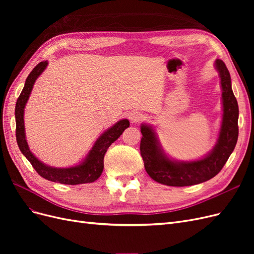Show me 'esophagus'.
Listing matches in <instances>:
<instances>
[{"instance_id": "esophagus-1", "label": "esophagus", "mask_w": 254, "mask_h": 254, "mask_svg": "<svg viewBox=\"0 0 254 254\" xmlns=\"http://www.w3.org/2000/svg\"><path fill=\"white\" fill-rule=\"evenodd\" d=\"M141 118H142V114L136 110H132L128 113V119L130 122H132V123L139 122L141 120Z\"/></svg>"}]
</instances>
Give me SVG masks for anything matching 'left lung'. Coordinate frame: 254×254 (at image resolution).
Segmentation results:
<instances>
[{"label":"left lung","instance_id":"left-lung-1","mask_svg":"<svg viewBox=\"0 0 254 254\" xmlns=\"http://www.w3.org/2000/svg\"><path fill=\"white\" fill-rule=\"evenodd\" d=\"M221 87L222 119L218 139L213 149L194 161H179L168 157L161 146L155 128L141 125V156L147 174L155 181L168 187H188L202 183L216 176L235 148L238 137V105L232 91L230 73L220 59L215 60Z\"/></svg>","mask_w":254,"mask_h":254}]
</instances>
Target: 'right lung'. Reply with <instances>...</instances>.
I'll return each instance as SVG.
<instances>
[{"mask_svg": "<svg viewBox=\"0 0 254 254\" xmlns=\"http://www.w3.org/2000/svg\"><path fill=\"white\" fill-rule=\"evenodd\" d=\"M48 64V61H42L34 67V70L27 76L24 88H23L17 101L14 115H16V136L18 146L36 172L44 179L63 184H70V186L94 182L103 173L104 157L107 149L114 141L119 139L121 134L124 132V130L129 127V121L121 120L115 123L112 127L107 129L95 141L93 147L90 149L87 157L77 165L61 168L53 167L41 162L28 147L24 126V109L29 95L32 93L34 83L47 68Z\"/></svg>", "mask_w": 254, "mask_h": 254, "instance_id": "1", "label": "right lung"}]
</instances>
